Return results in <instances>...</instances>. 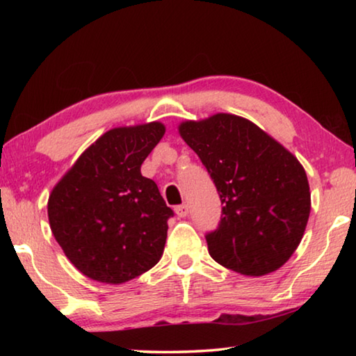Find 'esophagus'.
I'll return each mask as SVG.
<instances>
[{"mask_svg":"<svg viewBox=\"0 0 356 356\" xmlns=\"http://www.w3.org/2000/svg\"><path fill=\"white\" fill-rule=\"evenodd\" d=\"M174 212H176L179 218H185V216L190 212V207L186 206V204H182V206H177L176 209H174Z\"/></svg>","mask_w":356,"mask_h":356,"instance_id":"esophagus-1","label":"esophagus"}]
</instances>
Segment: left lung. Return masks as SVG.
I'll return each instance as SVG.
<instances>
[{
	"label": "left lung",
	"instance_id": "1",
	"mask_svg": "<svg viewBox=\"0 0 356 356\" xmlns=\"http://www.w3.org/2000/svg\"><path fill=\"white\" fill-rule=\"evenodd\" d=\"M222 204L218 229L206 236L209 254L245 276L281 268L298 248L311 212L305 168L251 120L216 113L179 124Z\"/></svg>",
	"mask_w": 356,
	"mask_h": 356
}]
</instances>
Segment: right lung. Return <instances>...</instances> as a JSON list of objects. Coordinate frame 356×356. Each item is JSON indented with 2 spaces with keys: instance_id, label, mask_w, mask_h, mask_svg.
Returning a JSON list of instances; mask_svg holds the SVG:
<instances>
[{
  "instance_id": "right-lung-1",
  "label": "right lung",
  "mask_w": 356,
  "mask_h": 356,
  "mask_svg": "<svg viewBox=\"0 0 356 356\" xmlns=\"http://www.w3.org/2000/svg\"><path fill=\"white\" fill-rule=\"evenodd\" d=\"M165 130L156 120L108 130L51 190L53 236L88 278L122 284L161 259L174 213L141 165Z\"/></svg>"
}]
</instances>
